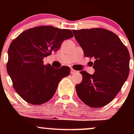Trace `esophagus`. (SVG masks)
Masks as SVG:
<instances>
[{"label": "esophagus", "mask_w": 134, "mask_h": 134, "mask_svg": "<svg viewBox=\"0 0 134 134\" xmlns=\"http://www.w3.org/2000/svg\"><path fill=\"white\" fill-rule=\"evenodd\" d=\"M76 72V70H75L74 69H70V74H74V73H75Z\"/></svg>", "instance_id": "esophagus-1"}]
</instances>
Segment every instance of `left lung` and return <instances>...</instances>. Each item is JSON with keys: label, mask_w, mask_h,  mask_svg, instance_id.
Instances as JSON below:
<instances>
[{"label": "left lung", "mask_w": 134, "mask_h": 134, "mask_svg": "<svg viewBox=\"0 0 134 134\" xmlns=\"http://www.w3.org/2000/svg\"><path fill=\"white\" fill-rule=\"evenodd\" d=\"M86 57L91 62L94 73L80 72L82 81L76 86L81 100L93 108L104 107L115 98L129 74L128 49L114 33L103 28L73 31Z\"/></svg>", "instance_id": "1"}]
</instances>
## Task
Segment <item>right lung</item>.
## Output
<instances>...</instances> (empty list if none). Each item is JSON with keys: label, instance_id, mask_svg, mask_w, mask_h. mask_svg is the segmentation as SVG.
Wrapping results in <instances>:
<instances>
[{"label": "right lung", "instance_id": "add662e5", "mask_svg": "<svg viewBox=\"0 0 134 134\" xmlns=\"http://www.w3.org/2000/svg\"><path fill=\"white\" fill-rule=\"evenodd\" d=\"M72 37L70 30L41 26L24 31L12 41L8 50L7 73L14 90L24 101L39 105L53 96L60 80L70 74V68L55 69L50 64L44 65L43 60Z\"/></svg>", "mask_w": 134, "mask_h": 134}]
</instances>
